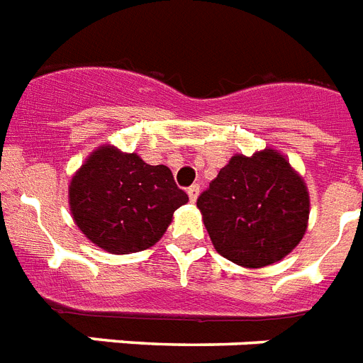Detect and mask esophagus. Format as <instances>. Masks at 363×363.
<instances>
[{"label": "esophagus", "mask_w": 363, "mask_h": 363, "mask_svg": "<svg viewBox=\"0 0 363 363\" xmlns=\"http://www.w3.org/2000/svg\"><path fill=\"white\" fill-rule=\"evenodd\" d=\"M199 193H200V187L199 185H191L189 189H187V195H189V200L191 202H195L196 199H199Z\"/></svg>", "instance_id": "esophagus-1"}]
</instances>
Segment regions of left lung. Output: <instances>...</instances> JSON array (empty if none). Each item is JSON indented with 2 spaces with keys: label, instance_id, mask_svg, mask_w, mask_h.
Returning a JSON list of instances; mask_svg holds the SVG:
<instances>
[{
  "label": "left lung",
  "instance_id": "8db88e82",
  "mask_svg": "<svg viewBox=\"0 0 363 363\" xmlns=\"http://www.w3.org/2000/svg\"><path fill=\"white\" fill-rule=\"evenodd\" d=\"M219 255L262 268L291 253L306 234L309 193L285 155L262 150L234 155L196 200Z\"/></svg>",
  "mask_w": 363,
  "mask_h": 363
}]
</instances>
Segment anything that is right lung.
I'll return each mask as SVG.
<instances>
[{
    "mask_svg": "<svg viewBox=\"0 0 363 363\" xmlns=\"http://www.w3.org/2000/svg\"><path fill=\"white\" fill-rule=\"evenodd\" d=\"M187 200L170 168L152 167L114 146L97 147L69 185L74 223L89 242L112 255L155 245Z\"/></svg>",
    "mask_w": 363,
    "mask_h": 363,
    "instance_id": "add662e5",
    "label": "right lung"
}]
</instances>
